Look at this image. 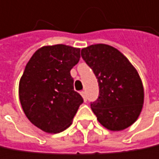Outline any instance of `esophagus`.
Segmentation results:
<instances>
[{
	"mask_svg": "<svg viewBox=\"0 0 159 159\" xmlns=\"http://www.w3.org/2000/svg\"><path fill=\"white\" fill-rule=\"evenodd\" d=\"M80 95L82 96L83 100L86 102V101H87V95H86V91H85V90H81V91H80Z\"/></svg>",
	"mask_w": 159,
	"mask_h": 159,
	"instance_id": "1",
	"label": "esophagus"
}]
</instances>
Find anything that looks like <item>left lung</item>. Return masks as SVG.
<instances>
[{"label": "left lung", "instance_id": "left-lung-1", "mask_svg": "<svg viewBox=\"0 0 159 159\" xmlns=\"http://www.w3.org/2000/svg\"><path fill=\"white\" fill-rule=\"evenodd\" d=\"M81 57L98 80L99 97L90 108L99 123L111 131L129 127L144 104V88L136 70L119 50L104 44L82 48Z\"/></svg>", "mask_w": 159, "mask_h": 159}]
</instances>
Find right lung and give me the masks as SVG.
Instances as JSON below:
<instances>
[{
    "label": "right lung",
    "instance_id": "add662e5",
    "mask_svg": "<svg viewBox=\"0 0 159 159\" xmlns=\"http://www.w3.org/2000/svg\"><path fill=\"white\" fill-rule=\"evenodd\" d=\"M80 53L66 45L47 46L36 50L25 66L19 83L20 102L28 120L44 132L67 129L83 102L70 75Z\"/></svg>",
    "mask_w": 159,
    "mask_h": 159
}]
</instances>
